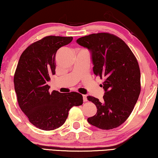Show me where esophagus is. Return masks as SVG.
Returning a JSON list of instances; mask_svg holds the SVG:
<instances>
[{"label":"esophagus","instance_id":"obj_1","mask_svg":"<svg viewBox=\"0 0 158 158\" xmlns=\"http://www.w3.org/2000/svg\"><path fill=\"white\" fill-rule=\"evenodd\" d=\"M82 98H83V101L84 102H87V96L86 95H82Z\"/></svg>","mask_w":158,"mask_h":158}]
</instances>
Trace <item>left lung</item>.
<instances>
[{"label":"left lung","instance_id":"1","mask_svg":"<svg viewBox=\"0 0 158 158\" xmlns=\"http://www.w3.org/2000/svg\"><path fill=\"white\" fill-rule=\"evenodd\" d=\"M77 43L91 52L93 72L104 79L103 99L87 96L96 105V114L87 121L100 129L119 127L128 118L140 93V72L136 58L117 36L102 32L85 36Z\"/></svg>","mask_w":158,"mask_h":158}]
</instances>
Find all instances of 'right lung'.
<instances>
[{
	"label": "right lung",
	"mask_w": 158,
	"mask_h": 158,
	"mask_svg": "<svg viewBox=\"0 0 158 158\" xmlns=\"http://www.w3.org/2000/svg\"><path fill=\"white\" fill-rule=\"evenodd\" d=\"M72 37L47 36L30 44L21 54L14 75L15 90L21 110L31 124L44 131L64 124L73 106L82 104L76 92L49 93L48 82L56 73V54Z\"/></svg>",
	"instance_id": "1"
}]
</instances>
